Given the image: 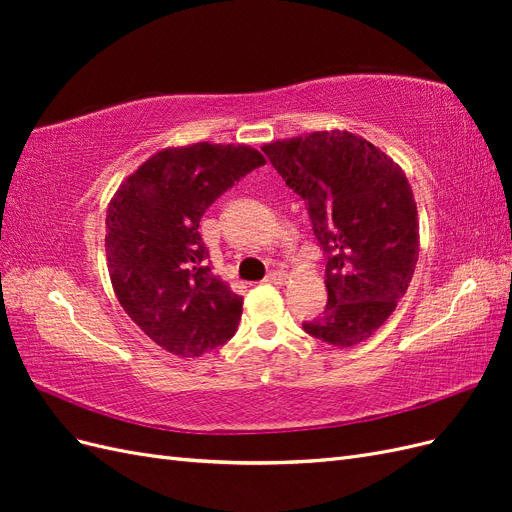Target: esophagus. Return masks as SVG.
Here are the masks:
<instances>
[{
    "label": "esophagus",
    "mask_w": 512,
    "mask_h": 512,
    "mask_svg": "<svg viewBox=\"0 0 512 512\" xmlns=\"http://www.w3.org/2000/svg\"><path fill=\"white\" fill-rule=\"evenodd\" d=\"M267 282L275 284V286H282V284L288 282V273H284V271H271L267 275Z\"/></svg>",
    "instance_id": "1"
}]
</instances>
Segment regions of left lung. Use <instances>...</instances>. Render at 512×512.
I'll use <instances>...</instances> for the list:
<instances>
[{"instance_id": "obj_1", "label": "left lung", "mask_w": 512, "mask_h": 512, "mask_svg": "<svg viewBox=\"0 0 512 512\" xmlns=\"http://www.w3.org/2000/svg\"><path fill=\"white\" fill-rule=\"evenodd\" d=\"M262 151L305 200L327 254L329 301L303 329L337 348L365 342L395 312L418 260V211L404 170L346 130L273 141Z\"/></svg>"}]
</instances>
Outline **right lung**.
Returning a JSON list of instances; mask_svg holds the SVG:
<instances>
[{
    "instance_id": "1",
    "label": "right lung",
    "mask_w": 512,
    "mask_h": 512,
    "mask_svg": "<svg viewBox=\"0 0 512 512\" xmlns=\"http://www.w3.org/2000/svg\"><path fill=\"white\" fill-rule=\"evenodd\" d=\"M262 164L247 145L168 147L108 203L104 245L117 301L170 354L200 356L237 331L243 297L207 267L198 224L213 200Z\"/></svg>"
}]
</instances>
